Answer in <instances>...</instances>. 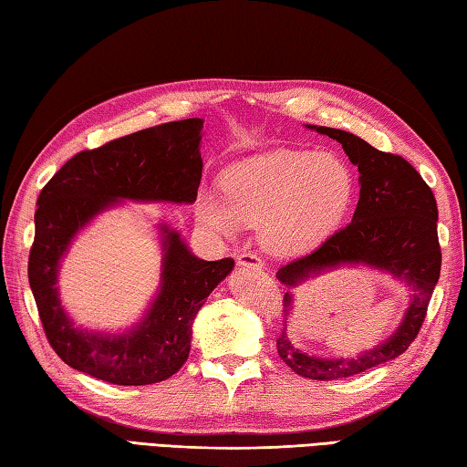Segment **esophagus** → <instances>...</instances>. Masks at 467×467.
Here are the masks:
<instances>
[{
  "instance_id": "34e87169",
  "label": "esophagus",
  "mask_w": 467,
  "mask_h": 467,
  "mask_svg": "<svg viewBox=\"0 0 467 467\" xmlns=\"http://www.w3.org/2000/svg\"><path fill=\"white\" fill-rule=\"evenodd\" d=\"M236 265L246 266V269H263L265 266L261 256H256L253 253H241L239 256H236Z\"/></svg>"
}]
</instances>
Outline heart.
Instances as JSON below:
<instances>
[{
  "mask_svg": "<svg viewBox=\"0 0 467 467\" xmlns=\"http://www.w3.org/2000/svg\"><path fill=\"white\" fill-rule=\"evenodd\" d=\"M353 191L351 168L335 154L275 150L228 166L224 201L202 191L194 211L216 234L233 236L241 224H259L261 243L271 253L301 254L341 226Z\"/></svg>",
  "mask_w": 467,
  "mask_h": 467,
  "instance_id": "heart-1",
  "label": "heart"
}]
</instances>
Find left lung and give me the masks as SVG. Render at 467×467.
Listing matches in <instances>:
<instances>
[{"label": "left lung", "mask_w": 467, "mask_h": 467, "mask_svg": "<svg viewBox=\"0 0 467 467\" xmlns=\"http://www.w3.org/2000/svg\"><path fill=\"white\" fill-rule=\"evenodd\" d=\"M309 128L339 142L357 166L361 184L359 202L349 224L331 234L311 254L281 266L276 279L286 286H296L309 276L337 266L365 265L393 275L411 289L408 311L389 339L351 359L313 357L293 347L286 337V317L293 313V295L285 293V325L276 339L279 357L296 375L333 381L395 359L418 337L441 269L438 204L431 188L405 158L377 150L351 132L327 126Z\"/></svg>", "instance_id": "8db88e82"}]
</instances>
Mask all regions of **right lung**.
<instances>
[{"label":"right lung","instance_id":"right-lung-1","mask_svg":"<svg viewBox=\"0 0 467 467\" xmlns=\"http://www.w3.org/2000/svg\"><path fill=\"white\" fill-rule=\"evenodd\" d=\"M201 118L166 122L82 150L37 196L27 276L52 349L74 369L114 385H150L174 375L191 351L192 321L233 259L202 261L181 234L161 224V291L126 333L74 327L57 293V269L78 231L120 201L194 202L202 178Z\"/></svg>","mask_w":467,"mask_h":467}]
</instances>
